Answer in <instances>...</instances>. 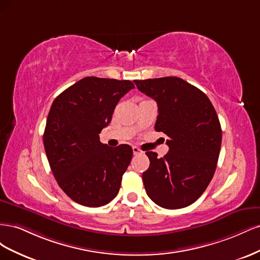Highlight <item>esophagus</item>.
<instances>
[{"mask_svg": "<svg viewBox=\"0 0 260 260\" xmlns=\"http://www.w3.org/2000/svg\"><path fill=\"white\" fill-rule=\"evenodd\" d=\"M132 151H133V154L135 155H139V154H143V152L141 151V149L138 147V146H133L132 147Z\"/></svg>", "mask_w": 260, "mask_h": 260, "instance_id": "34e87169", "label": "esophagus"}]
</instances>
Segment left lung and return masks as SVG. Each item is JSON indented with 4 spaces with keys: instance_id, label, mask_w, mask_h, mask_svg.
I'll return each mask as SVG.
<instances>
[{
    "instance_id": "left-lung-1",
    "label": "left lung",
    "mask_w": 260,
    "mask_h": 260,
    "mask_svg": "<svg viewBox=\"0 0 260 260\" xmlns=\"http://www.w3.org/2000/svg\"><path fill=\"white\" fill-rule=\"evenodd\" d=\"M137 88L156 101L155 130L168 137L161 158L146 152L143 172L146 194L157 205L179 209L191 205L214 177L221 146L219 118L204 92L178 77L135 80Z\"/></svg>"
}]
</instances>
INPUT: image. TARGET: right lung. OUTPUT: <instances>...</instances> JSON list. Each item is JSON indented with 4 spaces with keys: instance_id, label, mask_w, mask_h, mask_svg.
<instances>
[{
    "instance_id": "add662e5",
    "label": "right lung",
    "mask_w": 260,
    "mask_h": 260,
    "mask_svg": "<svg viewBox=\"0 0 260 260\" xmlns=\"http://www.w3.org/2000/svg\"><path fill=\"white\" fill-rule=\"evenodd\" d=\"M133 88L129 80L85 77L53 102L43 135L46 157L61 190L80 205H106L119 192L132 147H109L100 133Z\"/></svg>"
}]
</instances>
